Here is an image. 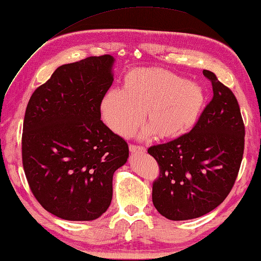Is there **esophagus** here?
I'll list each match as a JSON object with an SVG mask.
<instances>
[{
    "label": "esophagus",
    "mask_w": 261,
    "mask_h": 261,
    "mask_svg": "<svg viewBox=\"0 0 261 261\" xmlns=\"http://www.w3.org/2000/svg\"><path fill=\"white\" fill-rule=\"evenodd\" d=\"M129 148H130L131 153H145V151H146L145 147L139 146V145H134V144H131Z\"/></svg>",
    "instance_id": "1"
}]
</instances>
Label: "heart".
Segmentation results:
<instances>
[{
  "mask_svg": "<svg viewBox=\"0 0 261 261\" xmlns=\"http://www.w3.org/2000/svg\"><path fill=\"white\" fill-rule=\"evenodd\" d=\"M204 102L196 82L161 68H137L124 76L122 90L103 96L100 109L107 125L123 137L137 129L145 113L148 126L140 137L176 139L193 129Z\"/></svg>",
  "mask_w": 261,
  "mask_h": 261,
  "instance_id": "heart-1",
  "label": "heart"
}]
</instances>
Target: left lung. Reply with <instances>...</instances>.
Returning <instances> with one entry per match:
<instances>
[{"label": "left lung", "mask_w": 261, "mask_h": 261, "mask_svg": "<svg viewBox=\"0 0 261 261\" xmlns=\"http://www.w3.org/2000/svg\"><path fill=\"white\" fill-rule=\"evenodd\" d=\"M214 96L192 131L148 148L160 174L152 201L171 221L203 216L220 205L232 189L244 153V127L237 98L213 72Z\"/></svg>", "instance_id": "obj_1"}]
</instances>
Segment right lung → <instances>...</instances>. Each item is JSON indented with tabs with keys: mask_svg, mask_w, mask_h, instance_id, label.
I'll list each match as a JSON object with an SVG mask.
<instances>
[{
	"mask_svg": "<svg viewBox=\"0 0 261 261\" xmlns=\"http://www.w3.org/2000/svg\"><path fill=\"white\" fill-rule=\"evenodd\" d=\"M114 63L105 55L60 66L28 103L24 172L41 206L66 221H94L106 213L114 173L129 158L125 140L101 121Z\"/></svg>",
	"mask_w": 261,
	"mask_h": 261,
	"instance_id": "1",
	"label": "right lung"
}]
</instances>
